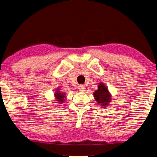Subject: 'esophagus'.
<instances>
[{
  "label": "esophagus",
  "instance_id": "1",
  "mask_svg": "<svg viewBox=\"0 0 157 157\" xmlns=\"http://www.w3.org/2000/svg\"><path fill=\"white\" fill-rule=\"evenodd\" d=\"M78 89H79V91H84L85 90V89H86V87H85L84 85H78Z\"/></svg>",
  "mask_w": 157,
  "mask_h": 157
}]
</instances>
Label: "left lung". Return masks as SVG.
<instances>
[{
  "label": "left lung",
  "mask_w": 157,
  "mask_h": 157,
  "mask_svg": "<svg viewBox=\"0 0 157 157\" xmlns=\"http://www.w3.org/2000/svg\"><path fill=\"white\" fill-rule=\"evenodd\" d=\"M94 96L95 98L96 101L98 104L101 105L103 106H106L109 105V102H110L111 95L109 94L107 88L105 85L101 82L98 85V90L94 91Z\"/></svg>",
  "instance_id": "8db88e82"
}]
</instances>
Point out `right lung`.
Here are the masks:
<instances>
[{
    "mask_svg": "<svg viewBox=\"0 0 157 157\" xmlns=\"http://www.w3.org/2000/svg\"><path fill=\"white\" fill-rule=\"evenodd\" d=\"M55 96L56 98V100L59 101V102L62 103L63 102V99L65 98V94L64 93H61L59 91L57 90V92H55Z\"/></svg>",
    "mask_w": 157,
    "mask_h": 157,
    "instance_id": "obj_1",
    "label": "right lung"
}]
</instances>
